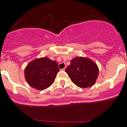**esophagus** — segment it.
<instances>
[{
	"label": "esophagus",
	"mask_w": 127,
	"mask_h": 127,
	"mask_svg": "<svg viewBox=\"0 0 127 127\" xmlns=\"http://www.w3.org/2000/svg\"><path fill=\"white\" fill-rule=\"evenodd\" d=\"M65 69H66V67H64V68H63V69H61V71H65Z\"/></svg>",
	"instance_id": "1"
}]
</instances>
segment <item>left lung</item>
<instances>
[{
	"label": "left lung",
	"instance_id": "8db88e82",
	"mask_svg": "<svg viewBox=\"0 0 127 127\" xmlns=\"http://www.w3.org/2000/svg\"><path fill=\"white\" fill-rule=\"evenodd\" d=\"M65 71L72 82L80 88L93 86L99 75L96 63L88 58L82 56L74 58Z\"/></svg>",
	"mask_w": 127,
	"mask_h": 127
}]
</instances>
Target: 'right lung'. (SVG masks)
<instances>
[{
	"instance_id": "right-lung-1",
	"label": "right lung",
	"mask_w": 127,
	"mask_h": 127,
	"mask_svg": "<svg viewBox=\"0 0 127 127\" xmlns=\"http://www.w3.org/2000/svg\"><path fill=\"white\" fill-rule=\"evenodd\" d=\"M58 64L49 58H38L32 60L24 69V77L28 84L35 89L43 90L53 84Z\"/></svg>"
}]
</instances>
